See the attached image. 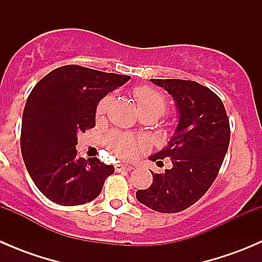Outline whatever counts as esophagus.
<instances>
[{
	"instance_id": "34e87169",
	"label": "esophagus",
	"mask_w": 262,
	"mask_h": 262,
	"mask_svg": "<svg viewBox=\"0 0 262 262\" xmlns=\"http://www.w3.org/2000/svg\"><path fill=\"white\" fill-rule=\"evenodd\" d=\"M132 170H133V166L130 165H123V163H116L115 165L116 172H120V171H132Z\"/></svg>"
}]
</instances>
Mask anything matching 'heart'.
Here are the masks:
<instances>
[{
    "mask_svg": "<svg viewBox=\"0 0 262 262\" xmlns=\"http://www.w3.org/2000/svg\"><path fill=\"white\" fill-rule=\"evenodd\" d=\"M134 99H136L137 106H138L139 112L142 114H156L161 116L165 114L167 110V100L166 97L161 94L157 90L152 89L149 86H139L136 87L133 91ZM113 102V95H107V96L102 97L100 102L97 104L96 107V115L97 118H101L106 114L109 110L110 105ZM110 147L118 155L119 157L125 158V160H130L134 158L141 149H144L147 147L146 141L143 139L136 138L129 134H120L114 133L109 137L107 139Z\"/></svg>",
    "mask_w": 262,
    "mask_h": 262,
    "instance_id": "heart-1",
    "label": "heart"
}]
</instances>
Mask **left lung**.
I'll return each instance as SVG.
<instances>
[{
	"label": "left lung",
	"mask_w": 262,
	"mask_h": 262,
	"mask_svg": "<svg viewBox=\"0 0 262 262\" xmlns=\"http://www.w3.org/2000/svg\"><path fill=\"white\" fill-rule=\"evenodd\" d=\"M175 100L179 124L170 142L149 160L168 157L170 170L153 173V182L138 190L137 200L160 213L187 209L208 191L219 172L229 146V119L222 100L195 81L150 80Z\"/></svg>",
	"instance_id": "left-lung-1"
}]
</instances>
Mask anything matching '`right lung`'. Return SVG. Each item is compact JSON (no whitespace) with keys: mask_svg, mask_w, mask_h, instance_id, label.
Wrapping results in <instances>:
<instances>
[{"mask_svg":"<svg viewBox=\"0 0 262 262\" xmlns=\"http://www.w3.org/2000/svg\"><path fill=\"white\" fill-rule=\"evenodd\" d=\"M76 64L44 76L26 100L20 146L31 180L53 203L81 205L99 196L114 166L78 157L77 133L95 126L100 100L129 81Z\"/></svg>","mask_w":262,"mask_h":262,"instance_id":"obj_1","label":"right lung"}]
</instances>
